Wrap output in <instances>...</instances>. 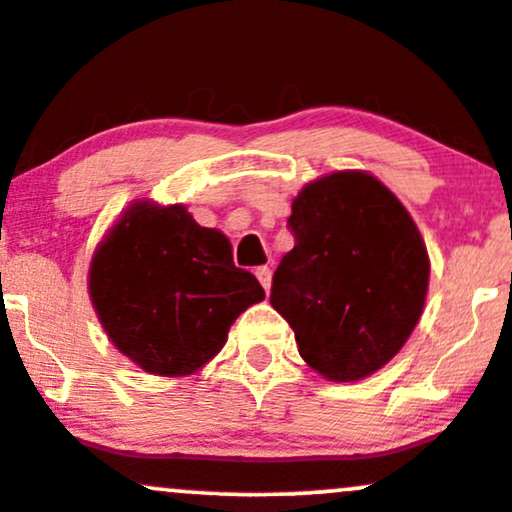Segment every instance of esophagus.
Instances as JSON below:
<instances>
[{
  "mask_svg": "<svg viewBox=\"0 0 512 512\" xmlns=\"http://www.w3.org/2000/svg\"><path fill=\"white\" fill-rule=\"evenodd\" d=\"M256 278H258V282H261V285H263V290L270 292V282H273V270H270L268 266L258 268V270H256Z\"/></svg>",
  "mask_w": 512,
  "mask_h": 512,
  "instance_id": "esophagus-1",
  "label": "esophagus"
}]
</instances>
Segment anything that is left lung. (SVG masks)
I'll return each mask as SVG.
<instances>
[{
	"mask_svg": "<svg viewBox=\"0 0 512 512\" xmlns=\"http://www.w3.org/2000/svg\"><path fill=\"white\" fill-rule=\"evenodd\" d=\"M294 249L270 304L316 374L352 383L402 350L424 311L431 263L412 215L381 179L330 172L294 196Z\"/></svg>",
	"mask_w": 512,
	"mask_h": 512,
	"instance_id": "8db88e82",
	"label": "left lung"
}]
</instances>
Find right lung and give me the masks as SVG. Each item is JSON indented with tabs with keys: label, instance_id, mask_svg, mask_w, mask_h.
I'll list each match as a JSON object with an SVG mask.
<instances>
[{
	"label": "right lung",
	"instance_id": "add662e5",
	"mask_svg": "<svg viewBox=\"0 0 512 512\" xmlns=\"http://www.w3.org/2000/svg\"><path fill=\"white\" fill-rule=\"evenodd\" d=\"M88 294L107 338L138 369L189 376L218 354L230 326L266 292L234 266L232 244L182 203L134 201L90 258Z\"/></svg>",
	"mask_w": 512,
	"mask_h": 512
}]
</instances>
